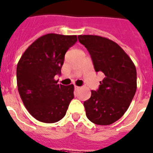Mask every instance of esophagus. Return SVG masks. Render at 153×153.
Wrapping results in <instances>:
<instances>
[{"label":"esophagus","instance_id":"obj_1","mask_svg":"<svg viewBox=\"0 0 153 153\" xmlns=\"http://www.w3.org/2000/svg\"><path fill=\"white\" fill-rule=\"evenodd\" d=\"M74 89H75V90H79V89H80V87L77 86H74Z\"/></svg>","mask_w":153,"mask_h":153}]
</instances>
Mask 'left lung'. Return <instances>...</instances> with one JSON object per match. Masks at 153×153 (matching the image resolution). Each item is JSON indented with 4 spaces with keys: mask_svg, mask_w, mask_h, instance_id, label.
I'll use <instances>...</instances> for the list:
<instances>
[{
    "mask_svg": "<svg viewBox=\"0 0 153 153\" xmlns=\"http://www.w3.org/2000/svg\"><path fill=\"white\" fill-rule=\"evenodd\" d=\"M87 48L96 72L102 73L97 91L83 105L87 118L98 125H109L127 111L137 91V70L131 57L116 42L92 35L78 36Z\"/></svg>",
    "mask_w": 153,
    "mask_h": 153,
    "instance_id": "left-lung-1",
    "label": "left lung"
}]
</instances>
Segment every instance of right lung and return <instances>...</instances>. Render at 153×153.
I'll return each mask as SVG.
<instances>
[{
  "label": "right lung",
  "mask_w": 153,
  "mask_h": 153,
  "mask_svg": "<svg viewBox=\"0 0 153 153\" xmlns=\"http://www.w3.org/2000/svg\"><path fill=\"white\" fill-rule=\"evenodd\" d=\"M76 41V36L44 35L28 47L18 62L19 96L29 114L39 121H59L74 99V85L58 84L54 76L61 74L66 52Z\"/></svg>",
  "instance_id": "1"
}]
</instances>
